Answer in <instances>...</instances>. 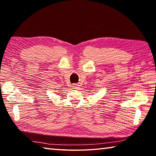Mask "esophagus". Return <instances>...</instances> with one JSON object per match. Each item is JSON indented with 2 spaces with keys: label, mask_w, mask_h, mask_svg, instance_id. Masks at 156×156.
Wrapping results in <instances>:
<instances>
[{
  "label": "esophagus",
  "mask_w": 156,
  "mask_h": 156,
  "mask_svg": "<svg viewBox=\"0 0 156 156\" xmlns=\"http://www.w3.org/2000/svg\"><path fill=\"white\" fill-rule=\"evenodd\" d=\"M78 86L79 85L78 84H72V88L73 89H78Z\"/></svg>",
  "instance_id": "1"
}]
</instances>
